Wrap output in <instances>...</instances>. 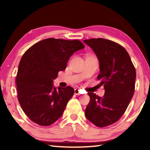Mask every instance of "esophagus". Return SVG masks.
<instances>
[{
    "label": "esophagus",
    "mask_w": 150,
    "mask_h": 150,
    "mask_svg": "<svg viewBox=\"0 0 150 150\" xmlns=\"http://www.w3.org/2000/svg\"><path fill=\"white\" fill-rule=\"evenodd\" d=\"M75 94L77 95H80V90L79 88H75Z\"/></svg>",
    "instance_id": "esophagus-1"
}]
</instances>
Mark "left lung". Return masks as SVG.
<instances>
[{
    "instance_id": "left-lung-1",
    "label": "left lung",
    "mask_w": 150,
    "mask_h": 150,
    "mask_svg": "<svg viewBox=\"0 0 150 150\" xmlns=\"http://www.w3.org/2000/svg\"><path fill=\"white\" fill-rule=\"evenodd\" d=\"M83 42L98 58L97 79L105 90L102 97L88 93L91 100L85 115L95 126L105 127L117 122L125 112L134 95L136 69L127 51L116 42L103 38Z\"/></svg>"
}]
</instances>
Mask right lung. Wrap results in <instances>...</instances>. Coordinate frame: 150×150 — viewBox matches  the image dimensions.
<instances>
[{
  "label": "right lung",
  "instance_id": "add662e5",
  "mask_svg": "<svg viewBox=\"0 0 150 150\" xmlns=\"http://www.w3.org/2000/svg\"><path fill=\"white\" fill-rule=\"evenodd\" d=\"M83 48L79 40L47 38L23 55L16 79L18 98L24 113L34 122L50 126L63 115L74 89L70 86L55 87L53 83L58 72L66 69L70 57Z\"/></svg>",
  "mask_w": 150,
  "mask_h": 150
}]
</instances>
